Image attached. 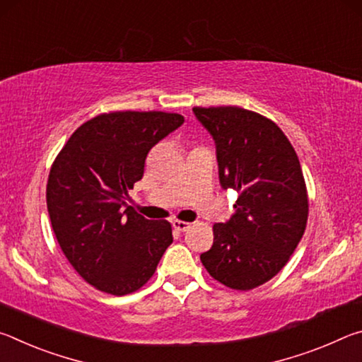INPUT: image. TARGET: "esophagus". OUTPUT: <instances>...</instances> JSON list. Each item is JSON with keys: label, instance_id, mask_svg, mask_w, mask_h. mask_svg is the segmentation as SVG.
<instances>
[{"label": "esophagus", "instance_id": "esophagus-1", "mask_svg": "<svg viewBox=\"0 0 362 362\" xmlns=\"http://www.w3.org/2000/svg\"><path fill=\"white\" fill-rule=\"evenodd\" d=\"M173 226L177 231H187L192 225H189L188 222H182V220H173Z\"/></svg>", "mask_w": 362, "mask_h": 362}]
</instances>
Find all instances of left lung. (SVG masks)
<instances>
[{"mask_svg": "<svg viewBox=\"0 0 362 362\" xmlns=\"http://www.w3.org/2000/svg\"><path fill=\"white\" fill-rule=\"evenodd\" d=\"M216 144L222 188L240 193L235 214L214 225L201 262L214 279L249 291L281 272L303 236L308 196L302 168L284 132L240 107H194Z\"/></svg>", "mask_w": 362, "mask_h": 362, "instance_id": "1", "label": "left lung"}]
</instances>
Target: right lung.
I'll use <instances>...</instances> for the list:
<instances>
[{
    "instance_id": "obj_1",
    "label": "right lung",
    "mask_w": 362,
    "mask_h": 362,
    "mask_svg": "<svg viewBox=\"0 0 362 362\" xmlns=\"http://www.w3.org/2000/svg\"><path fill=\"white\" fill-rule=\"evenodd\" d=\"M179 113L113 112L71 134L49 173L52 230L84 281L126 296L148 281L173 243L168 220L140 216L126 199L144 177L145 158L183 124Z\"/></svg>"
}]
</instances>
